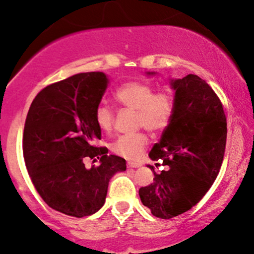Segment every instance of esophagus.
<instances>
[{
    "instance_id": "esophagus-1",
    "label": "esophagus",
    "mask_w": 254,
    "mask_h": 254,
    "mask_svg": "<svg viewBox=\"0 0 254 254\" xmlns=\"http://www.w3.org/2000/svg\"><path fill=\"white\" fill-rule=\"evenodd\" d=\"M127 167L137 168V167H139V165L138 164H133V162H129V164H127Z\"/></svg>"
}]
</instances>
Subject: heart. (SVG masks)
I'll use <instances>...</instances> for the list:
<instances>
[{
    "label": "heart",
    "mask_w": 254,
    "mask_h": 254,
    "mask_svg": "<svg viewBox=\"0 0 254 254\" xmlns=\"http://www.w3.org/2000/svg\"><path fill=\"white\" fill-rule=\"evenodd\" d=\"M116 98L125 109L136 112V127H145L151 132H160L170 123L174 110L173 97L168 90L155 92L149 82L130 81L116 92ZM95 122L103 131L109 132L115 125V111L109 105L100 104L95 110ZM149 143L143 132L124 135L116 139L112 150L127 160H138Z\"/></svg>",
    "instance_id": "b5f03b06"
}]
</instances>
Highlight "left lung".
I'll list each match as a JSON object with an SVG mask.
<instances>
[{"mask_svg": "<svg viewBox=\"0 0 254 254\" xmlns=\"http://www.w3.org/2000/svg\"><path fill=\"white\" fill-rule=\"evenodd\" d=\"M150 74V72H148ZM176 90L172 118L149 157L164 170L138 191L154 216L172 218L190 210L204 197L222 165L227 119L216 93L197 75L172 80Z\"/></svg>", "mask_w": 254, "mask_h": 254, "instance_id": "left-lung-1", "label": "left lung"}]
</instances>
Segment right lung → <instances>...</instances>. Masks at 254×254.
Listing matches in <instances>:
<instances>
[{"mask_svg":"<svg viewBox=\"0 0 254 254\" xmlns=\"http://www.w3.org/2000/svg\"><path fill=\"white\" fill-rule=\"evenodd\" d=\"M107 83L104 72L92 71L49 84L26 117L22 150L32 183L50 208L69 216L97 212L111 178L127 170L123 157L95 145L101 139L95 110ZM87 158H99L101 165L87 169Z\"/></svg>","mask_w":254,"mask_h":254,"instance_id":"add662e5","label":"right lung"}]
</instances>
